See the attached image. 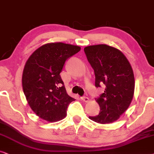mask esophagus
Segmentation results:
<instances>
[{
    "instance_id": "34e87169",
    "label": "esophagus",
    "mask_w": 154,
    "mask_h": 154,
    "mask_svg": "<svg viewBox=\"0 0 154 154\" xmlns=\"http://www.w3.org/2000/svg\"><path fill=\"white\" fill-rule=\"evenodd\" d=\"M81 99L83 101H85V102H88V101H89V98L87 97V96H82V97H81Z\"/></svg>"
}]
</instances>
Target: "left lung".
Masks as SVG:
<instances>
[{
  "mask_svg": "<svg viewBox=\"0 0 154 154\" xmlns=\"http://www.w3.org/2000/svg\"><path fill=\"white\" fill-rule=\"evenodd\" d=\"M88 62L94 70L95 87H105L104 93L96 98L100 106L97 116H89L100 124L111 123L128 109L134 90L132 67L121 51L105 44L85 47Z\"/></svg>",
  "mask_w": 154,
  "mask_h": 154,
  "instance_id": "8db88e82",
  "label": "left lung"
}]
</instances>
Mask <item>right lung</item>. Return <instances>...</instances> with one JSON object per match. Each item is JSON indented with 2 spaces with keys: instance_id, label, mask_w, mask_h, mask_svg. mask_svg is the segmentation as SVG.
Here are the masks:
<instances>
[{
  "instance_id": "1",
  "label": "right lung",
  "mask_w": 154,
  "mask_h": 154,
  "mask_svg": "<svg viewBox=\"0 0 154 154\" xmlns=\"http://www.w3.org/2000/svg\"><path fill=\"white\" fill-rule=\"evenodd\" d=\"M80 47L63 43L41 46L26 61L22 87L28 103L39 118L48 122L62 120L75 98L67 94L60 73L67 59Z\"/></svg>"
}]
</instances>
